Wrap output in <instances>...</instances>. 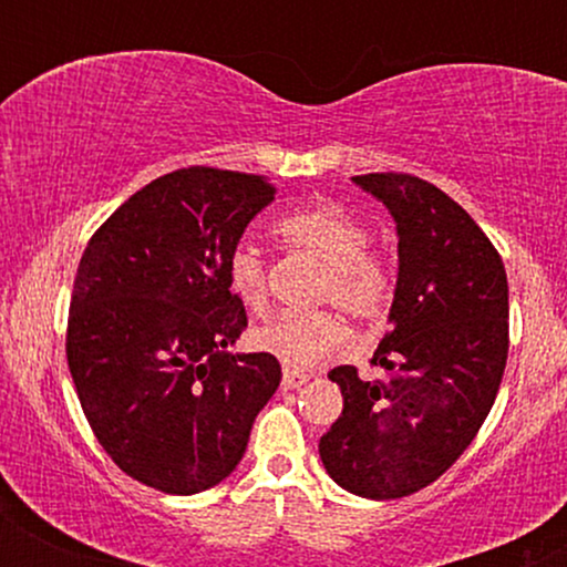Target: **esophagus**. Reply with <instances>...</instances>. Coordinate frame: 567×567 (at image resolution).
<instances>
[{"label": "esophagus", "instance_id": "obj_1", "mask_svg": "<svg viewBox=\"0 0 567 567\" xmlns=\"http://www.w3.org/2000/svg\"><path fill=\"white\" fill-rule=\"evenodd\" d=\"M310 379H312L310 373H301V370L285 368V373H282V386H285V390H299V386H305Z\"/></svg>", "mask_w": 567, "mask_h": 567}]
</instances>
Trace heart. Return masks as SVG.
<instances>
[{
    "label": "heart",
    "instance_id": "b5f03b06",
    "mask_svg": "<svg viewBox=\"0 0 567 567\" xmlns=\"http://www.w3.org/2000/svg\"><path fill=\"white\" fill-rule=\"evenodd\" d=\"M277 236L288 247L326 262L318 299L337 305L346 316L379 318L392 299V274L370 251V230L340 205H307L277 221ZM227 285L241 305L260 312L268 305L266 260L249 244L227 257ZM346 340V329L329 312H279L251 331V342L288 368H312Z\"/></svg>",
    "mask_w": 567,
    "mask_h": 567
}]
</instances>
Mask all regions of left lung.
Listing matches in <instances>:
<instances>
[{
  "label": "left lung",
  "instance_id": "1",
  "mask_svg": "<svg viewBox=\"0 0 567 567\" xmlns=\"http://www.w3.org/2000/svg\"><path fill=\"white\" fill-rule=\"evenodd\" d=\"M351 181L384 203L398 230L392 329L373 353L386 375L331 370L342 414L318 453L340 488L400 499L442 477L494 405L507 362V274L477 221L433 183L403 173Z\"/></svg>",
  "mask_w": 567,
  "mask_h": 567
}]
</instances>
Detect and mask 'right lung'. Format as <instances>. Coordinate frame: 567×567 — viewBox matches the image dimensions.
Returning a JSON list of instances; mask_svg holds the SVG:
<instances>
[{
  "instance_id": "right-lung-1",
  "label": "right lung",
  "mask_w": 567,
  "mask_h": 567,
  "mask_svg": "<svg viewBox=\"0 0 567 567\" xmlns=\"http://www.w3.org/2000/svg\"><path fill=\"white\" fill-rule=\"evenodd\" d=\"M262 175L188 167L131 194L90 238L68 316V368L95 439L128 477L199 494L230 477L282 381L233 353L247 310L227 257L266 205Z\"/></svg>"
}]
</instances>
